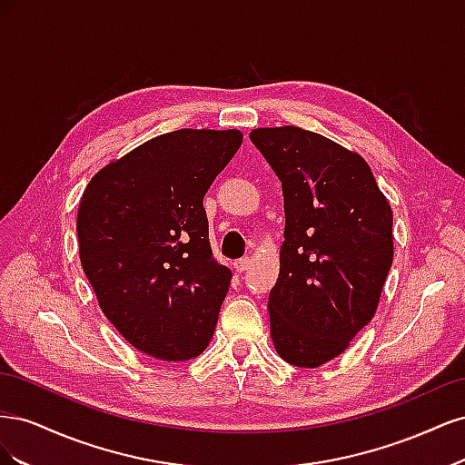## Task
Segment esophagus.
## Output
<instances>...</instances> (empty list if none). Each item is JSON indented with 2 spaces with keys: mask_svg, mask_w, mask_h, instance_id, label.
I'll list each match as a JSON object with an SVG mask.
<instances>
[{
  "mask_svg": "<svg viewBox=\"0 0 465 465\" xmlns=\"http://www.w3.org/2000/svg\"><path fill=\"white\" fill-rule=\"evenodd\" d=\"M248 267H250V258H241V260H236V262H234V270H236L238 273L246 272Z\"/></svg>",
  "mask_w": 465,
  "mask_h": 465,
  "instance_id": "obj_1",
  "label": "esophagus"
}]
</instances>
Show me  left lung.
<instances>
[{
  "instance_id": "8db88e82",
  "label": "left lung",
  "mask_w": 465,
  "mask_h": 465,
  "mask_svg": "<svg viewBox=\"0 0 465 465\" xmlns=\"http://www.w3.org/2000/svg\"><path fill=\"white\" fill-rule=\"evenodd\" d=\"M250 139L281 180L285 241L270 292L279 357L316 369L372 320L393 260L391 209L359 153L297 125Z\"/></svg>"
}]
</instances>
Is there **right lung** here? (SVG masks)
<instances>
[{
    "label": "right lung",
    "mask_w": 465,
    "mask_h": 465,
    "mask_svg": "<svg viewBox=\"0 0 465 465\" xmlns=\"http://www.w3.org/2000/svg\"><path fill=\"white\" fill-rule=\"evenodd\" d=\"M241 143L238 130L163 134L83 192V272L112 326L149 357L193 359L215 331L232 273L213 258L203 195Z\"/></svg>",
    "instance_id": "add662e5"
}]
</instances>
